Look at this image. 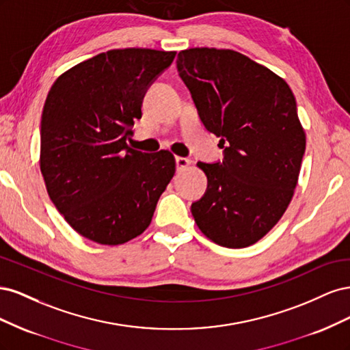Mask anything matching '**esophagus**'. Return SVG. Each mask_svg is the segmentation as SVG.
I'll list each match as a JSON object with an SVG mask.
<instances>
[{"instance_id": "1", "label": "esophagus", "mask_w": 350, "mask_h": 350, "mask_svg": "<svg viewBox=\"0 0 350 350\" xmlns=\"http://www.w3.org/2000/svg\"><path fill=\"white\" fill-rule=\"evenodd\" d=\"M175 162H176V169H178V171H181V169H185L188 166H191V163H193L191 161H189V159L181 157V156H178L175 159Z\"/></svg>"}]
</instances>
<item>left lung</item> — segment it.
Segmentation results:
<instances>
[{
  "label": "left lung",
  "mask_w": 350,
  "mask_h": 350,
  "mask_svg": "<svg viewBox=\"0 0 350 350\" xmlns=\"http://www.w3.org/2000/svg\"><path fill=\"white\" fill-rule=\"evenodd\" d=\"M178 72L224 161L198 162L207 191L191 206L198 229L217 245L245 248L267 235L298 184L306 137L282 77L232 49L181 51Z\"/></svg>",
  "instance_id": "obj_1"
}]
</instances>
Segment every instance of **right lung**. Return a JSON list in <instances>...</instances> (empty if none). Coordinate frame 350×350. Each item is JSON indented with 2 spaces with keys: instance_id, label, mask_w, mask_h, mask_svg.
<instances>
[{
  "instance_id": "right-lung-1",
  "label": "right lung",
  "mask_w": 350,
  "mask_h": 350,
  "mask_svg": "<svg viewBox=\"0 0 350 350\" xmlns=\"http://www.w3.org/2000/svg\"><path fill=\"white\" fill-rule=\"evenodd\" d=\"M175 54L111 49L52 84L40 121V172L52 203L81 237L120 245L149 228L175 157L134 150L126 139L147 88Z\"/></svg>"
}]
</instances>
